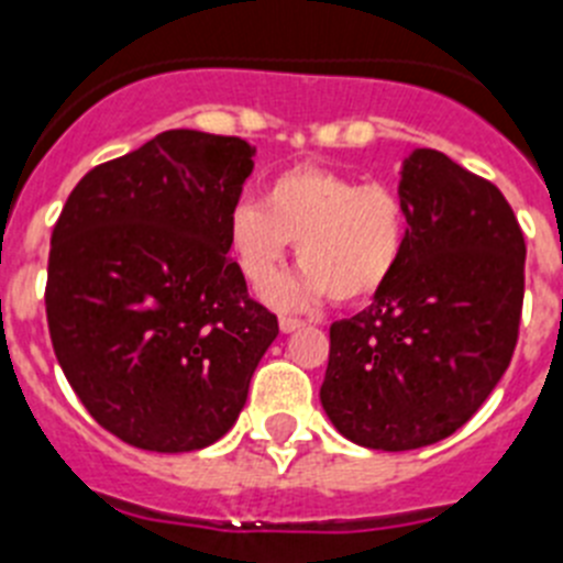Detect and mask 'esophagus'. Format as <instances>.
Instances as JSON below:
<instances>
[{
	"mask_svg": "<svg viewBox=\"0 0 563 563\" xmlns=\"http://www.w3.org/2000/svg\"><path fill=\"white\" fill-rule=\"evenodd\" d=\"M302 329V320H297V317H280V331L283 334H291V331Z\"/></svg>",
	"mask_w": 563,
	"mask_h": 563,
	"instance_id": "1",
	"label": "esophagus"
}]
</instances>
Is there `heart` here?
<instances>
[{
	"label": "heart",
	"instance_id": "obj_1",
	"mask_svg": "<svg viewBox=\"0 0 563 563\" xmlns=\"http://www.w3.org/2000/svg\"><path fill=\"white\" fill-rule=\"evenodd\" d=\"M288 243L302 266L268 288V302L309 309L329 295L363 302L402 263L405 200L388 184H360L329 166H288L266 180L263 207L243 198L229 209L227 246L243 280L263 288L280 272Z\"/></svg>",
	"mask_w": 563,
	"mask_h": 563
}]
</instances>
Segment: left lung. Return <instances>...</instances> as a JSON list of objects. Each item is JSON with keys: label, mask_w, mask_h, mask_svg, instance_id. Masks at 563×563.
I'll list each match as a JSON object with an SVG mask.
<instances>
[{"label": "left lung", "mask_w": 563, "mask_h": 563, "mask_svg": "<svg viewBox=\"0 0 563 563\" xmlns=\"http://www.w3.org/2000/svg\"><path fill=\"white\" fill-rule=\"evenodd\" d=\"M399 195L408 243L374 302L331 325L322 410L354 444L413 451L451 437L510 365L525 234L490 180L413 150Z\"/></svg>", "instance_id": "1"}]
</instances>
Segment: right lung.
I'll return each mask as SVG.
<instances>
[{"instance_id":"right-lung-1","label":"right lung","mask_w":563,"mask_h":563,"mask_svg":"<svg viewBox=\"0 0 563 563\" xmlns=\"http://www.w3.org/2000/svg\"><path fill=\"white\" fill-rule=\"evenodd\" d=\"M252 155L232 135L166 130L90 169L53 227L56 360L90 417L141 451L218 442L280 331L227 257Z\"/></svg>"}]
</instances>
